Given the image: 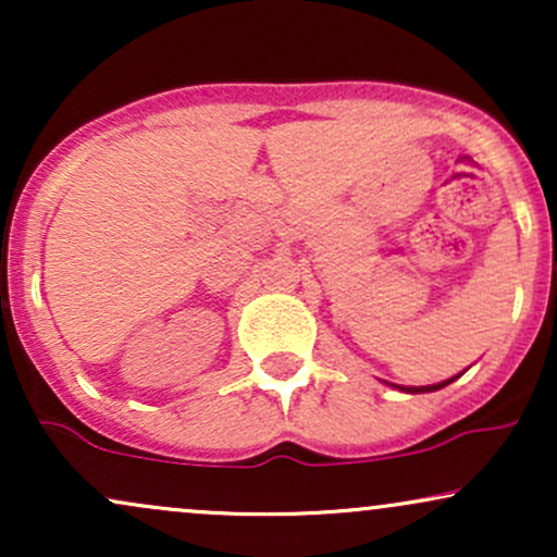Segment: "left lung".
Returning a JSON list of instances; mask_svg holds the SVG:
<instances>
[{"label":"left lung","instance_id":"left-lung-1","mask_svg":"<svg viewBox=\"0 0 557 557\" xmlns=\"http://www.w3.org/2000/svg\"><path fill=\"white\" fill-rule=\"evenodd\" d=\"M458 376H461V374H450V376H445V380L426 382V385H395V382H387V385H393V387H398V389H406V393H432V389H440V387L450 385V382L458 380Z\"/></svg>","mask_w":557,"mask_h":557}]
</instances>
